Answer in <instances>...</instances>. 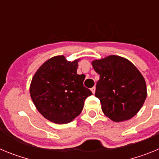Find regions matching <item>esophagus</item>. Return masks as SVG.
<instances>
[{"mask_svg": "<svg viewBox=\"0 0 159 159\" xmlns=\"http://www.w3.org/2000/svg\"><path fill=\"white\" fill-rule=\"evenodd\" d=\"M91 91L92 92V93L95 94V87H93V88H91Z\"/></svg>", "mask_w": 159, "mask_h": 159, "instance_id": "obj_1", "label": "esophagus"}]
</instances>
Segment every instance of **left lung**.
I'll use <instances>...</instances> for the list:
<instances>
[{"label": "left lung", "instance_id": "left-lung-1", "mask_svg": "<svg viewBox=\"0 0 159 159\" xmlns=\"http://www.w3.org/2000/svg\"><path fill=\"white\" fill-rule=\"evenodd\" d=\"M92 64L99 75L95 96L105 116L114 122L135 116L147 98L145 80L137 67L119 56H109Z\"/></svg>", "mask_w": 159, "mask_h": 159}]
</instances>
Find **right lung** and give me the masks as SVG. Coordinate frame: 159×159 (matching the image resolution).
<instances>
[{
	"label": "right lung",
	"mask_w": 159,
	"mask_h": 159,
	"mask_svg": "<svg viewBox=\"0 0 159 159\" xmlns=\"http://www.w3.org/2000/svg\"><path fill=\"white\" fill-rule=\"evenodd\" d=\"M78 61H67L64 56L54 57L43 63L32 78V102L49 121L70 123L81 113L87 97L92 95L84 86L85 75L77 74Z\"/></svg>",
	"instance_id": "right-lung-1"
}]
</instances>
